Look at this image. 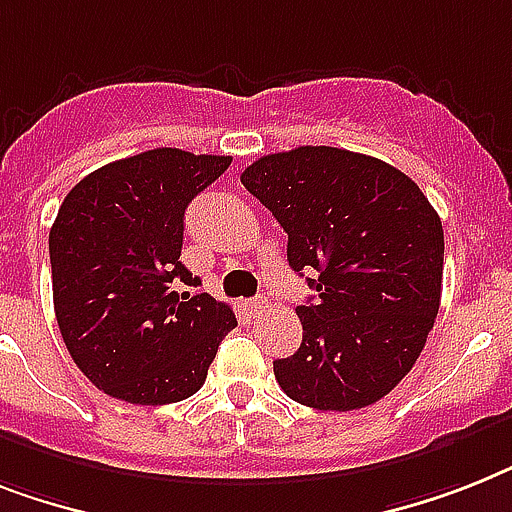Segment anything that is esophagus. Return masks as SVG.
<instances>
[{
    "instance_id": "1",
    "label": "esophagus",
    "mask_w": 512,
    "mask_h": 512,
    "mask_svg": "<svg viewBox=\"0 0 512 512\" xmlns=\"http://www.w3.org/2000/svg\"><path fill=\"white\" fill-rule=\"evenodd\" d=\"M264 308H269V301H266L264 295H259V298H253V301H248V311H251L253 316L264 314Z\"/></svg>"
}]
</instances>
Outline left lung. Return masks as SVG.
I'll return each mask as SVG.
<instances>
[{
    "label": "left lung",
    "instance_id": "obj_1",
    "mask_svg": "<svg viewBox=\"0 0 512 512\" xmlns=\"http://www.w3.org/2000/svg\"><path fill=\"white\" fill-rule=\"evenodd\" d=\"M287 232V261L314 301L303 342L274 361L295 403L356 411L413 369L442 298L445 232L429 198L392 164L332 146L261 156L240 175Z\"/></svg>",
    "mask_w": 512,
    "mask_h": 512
}]
</instances>
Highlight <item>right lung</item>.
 Listing matches in <instances>:
<instances>
[{
  "label": "right lung",
  "instance_id": "obj_1",
  "mask_svg": "<svg viewBox=\"0 0 512 512\" xmlns=\"http://www.w3.org/2000/svg\"><path fill=\"white\" fill-rule=\"evenodd\" d=\"M230 156L151 149L104 164L65 196L49 230L54 314L75 366L112 398L180 403L201 390L232 308L180 261L185 209Z\"/></svg>",
  "mask_w": 512,
  "mask_h": 512
}]
</instances>
